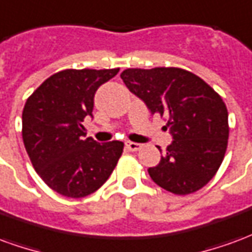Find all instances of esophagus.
Wrapping results in <instances>:
<instances>
[{
    "instance_id": "1",
    "label": "esophagus",
    "mask_w": 252,
    "mask_h": 252,
    "mask_svg": "<svg viewBox=\"0 0 252 252\" xmlns=\"http://www.w3.org/2000/svg\"><path fill=\"white\" fill-rule=\"evenodd\" d=\"M126 147L128 148L129 151H139V150L142 148V144H139V143H133V142H126Z\"/></svg>"
}]
</instances>
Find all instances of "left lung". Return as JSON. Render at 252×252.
<instances>
[{"mask_svg": "<svg viewBox=\"0 0 252 252\" xmlns=\"http://www.w3.org/2000/svg\"><path fill=\"white\" fill-rule=\"evenodd\" d=\"M120 77L153 115L166 117V129L173 135L158 166L148 169L154 182L178 195L204 188L217 173L228 146V110L220 94L178 67L126 68Z\"/></svg>", "mask_w": 252, "mask_h": 252, "instance_id": "obj_1", "label": "left lung"}]
</instances>
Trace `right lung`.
<instances>
[{
	"mask_svg": "<svg viewBox=\"0 0 252 252\" xmlns=\"http://www.w3.org/2000/svg\"><path fill=\"white\" fill-rule=\"evenodd\" d=\"M120 68H67L47 78L23 109V140L36 173L48 188L70 198L104 185L120 159L124 143L85 137L83 120L93 116L94 94Z\"/></svg>",
	"mask_w": 252,
	"mask_h": 252,
	"instance_id": "1",
	"label": "right lung"
}]
</instances>
